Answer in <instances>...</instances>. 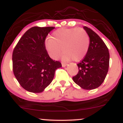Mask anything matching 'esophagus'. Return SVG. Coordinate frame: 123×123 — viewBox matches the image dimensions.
I'll list each match as a JSON object with an SVG mask.
<instances>
[{
    "mask_svg": "<svg viewBox=\"0 0 123 123\" xmlns=\"http://www.w3.org/2000/svg\"><path fill=\"white\" fill-rule=\"evenodd\" d=\"M67 65V64L66 63H62V67H65Z\"/></svg>",
    "mask_w": 123,
    "mask_h": 123,
    "instance_id": "34e87169",
    "label": "esophagus"
}]
</instances>
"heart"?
<instances>
[{"label":"heart","instance_id":"b5f03b06","mask_svg":"<svg viewBox=\"0 0 123 123\" xmlns=\"http://www.w3.org/2000/svg\"><path fill=\"white\" fill-rule=\"evenodd\" d=\"M89 47V35L82 28H60L46 41V49L53 59H58L62 51L64 60L80 61L85 56Z\"/></svg>","mask_w":123,"mask_h":123}]
</instances>
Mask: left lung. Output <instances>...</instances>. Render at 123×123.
<instances>
[{
  "instance_id": "1",
  "label": "left lung",
  "mask_w": 123,
  "mask_h": 123,
  "mask_svg": "<svg viewBox=\"0 0 123 123\" xmlns=\"http://www.w3.org/2000/svg\"><path fill=\"white\" fill-rule=\"evenodd\" d=\"M89 37V47L83 60L77 64L79 72L74 82L84 89L98 88L104 82L109 65V53L103 40L96 32L83 26Z\"/></svg>"
}]
</instances>
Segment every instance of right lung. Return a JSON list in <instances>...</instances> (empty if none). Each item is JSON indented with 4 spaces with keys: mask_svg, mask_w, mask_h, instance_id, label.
<instances>
[{
    "mask_svg": "<svg viewBox=\"0 0 123 123\" xmlns=\"http://www.w3.org/2000/svg\"><path fill=\"white\" fill-rule=\"evenodd\" d=\"M54 27H32L25 33L12 53L14 76L26 91L40 93L53 79L56 69L62 67L49 56L45 40Z\"/></svg>",
    "mask_w": 123,
    "mask_h": 123,
    "instance_id": "obj_1",
    "label": "right lung"
}]
</instances>
